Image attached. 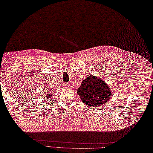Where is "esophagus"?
<instances>
[{
    "label": "esophagus",
    "instance_id": "34e87169",
    "mask_svg": "<svg viewBox=\"0 0 153 153\" xmlns=\"http://www.w3.org/2000/svg\"><path fill=\"white\" fill-rule=\"evenodd\" d=\"M69 84H65V88H69Z\"/></svg>",
    "mask_w": 153,
    "mask_h": 153
}]
</instances>
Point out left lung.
Listing matches in <instances>:
<instances>
[{"mask_svg":"<svg viewBox=\"0 0 153 153\" xmlns=\"http://www.w3.org/2000/svg\"><path fill=\"white\" fill-rule=\"evenodd\" d=\"M77 93L83 103L93 108L105 104L112 95L110 86L103 79L92 75L83 80Z\"/></svg>","mask_w":153,"mask_h":153,"instance_id":"8db88e82","label":"left lung"}]
</instances>
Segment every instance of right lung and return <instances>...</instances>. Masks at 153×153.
<instances>
[{
    "instance_id": "obj_1",
    "label": "right lung",
    "mask_w": 153,
    "mask_h": 153,
    "mask_svg": "<svg viewBox=\"0 0 153 153\" xmlns=\"http://www.w3.org/2000/svg\"><path fill=\"white\" fill-rule=\"evenodd\" d=\"M52 94H53V92L49 93V94H46V98H48V99H51Z\"/></svg>"
}]
</instances>
